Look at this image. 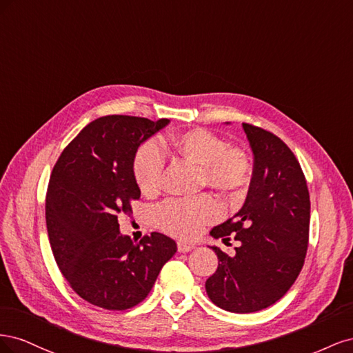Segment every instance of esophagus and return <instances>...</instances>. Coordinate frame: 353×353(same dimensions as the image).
I'll use <instances>...</instances> for the list:
<instances>
[{
	"label": "esophagus",
	"instance_id": "1",
	"mask_svg": "<svg viewBox=\"0 0 353 353\" xmlns=\"http://www.w3.org/2000/svg\"><path fill=\"white\" fill-rule=\"evenodd\" d=\"M176 248H178V252H181V253H187V252H190V250H193L194 249V245L193 244H190V243H185V241H178L176 243Z\"/></svg>",
	"mask_w": 353,
	"mask_h": 353
}]
</instances>
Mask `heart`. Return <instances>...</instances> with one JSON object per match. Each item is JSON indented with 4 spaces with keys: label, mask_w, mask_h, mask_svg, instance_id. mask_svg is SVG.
<instances>
[{
    "label": "heart",
    "mask_w": 353,
    "mask_h": 353,
    "mask_svg": "<svg viewBox=\"0 0 353 353\" xmlns=\"http://www.w3.org/2000/svg\"><path fill=\"white\" fill-rule=\"evenodd\" d=\"M172 150L199 168V181L223 197H240L252 179L249 157L206 130H190L169 138ZM132 170L135 183L145 196H154L160 188L163 154L153 141L138 147ZM219 216L218 203L210 196L187 200H166L154 212L159 228L176 237L191 239Z\"/></svg>",
    "instance_id": "b5f03b06"
}]
</instances>
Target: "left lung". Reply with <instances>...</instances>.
<instances>
[{
	"label": "left lung",
	"mask_w": 353,
	"mask_h": 353,
	"mask_svg": "<svg viewBox=\"0 0 353 353\" xmlns=\"http://www.w3.org/2000/svg\"><path fill=\"white\" fill-rule=\"evenodd\" d=\"M243 130L254 157L248 197L236 215L210 231L213 239L234 236L240 245L234 256L212 245L219 262L206 292L221 309L250 314L280 301L302 271L311 201L290 148L262 128L243 123Z\"/></svg>",
	"instance_id": "obj_1"
}]
</instances>
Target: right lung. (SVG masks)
I'll use <instances>...</instances> for the list:
<instances>
[{"label":"right lung","mask_w":353,"mask_h":353,"mask_svg":"<svg viewBox=\"0 0 353 353\" xmlns=\"http://www.w3.org/2000/svg\"><path fill=\"white\" fill-rule=\"evenodd\" d=\"M168 123L122 114L99 117L52 169L46 201L51 250L74 293L95 306L125 311L143 302L176 252V243L160 232L137 244L122 236L117 222L141 196L132 170L138 147Z\"/></svg>","instance_id":"add662e5"}]
</instances>
